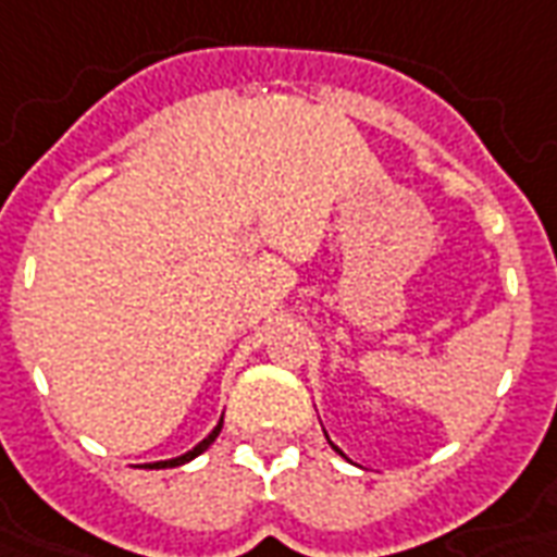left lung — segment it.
<instances>
[{
    "mask_svg": "<svg viewBox=\"0 0 557 557\" xmlns=\"http://www.w3.org/2000/svg\"><path fill=\"white\" fill-rule=\"evenodd\" d=\"M325 437H329V434H325ZM329 443H332V441H329ZM332 449H334V453H341V449H337V446H334V443H332ZM341 455H344V453H341ZM344 458H346V455H344Z\"/></svg>",
    "mask_w": 557,
    "mask_h": 557,
    "instance_id": "obj_1",
    "label": "left lung"
}]
</instances>
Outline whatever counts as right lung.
<instances>
[{
	"mask_svg": "<svg viewBox=\"0 0 557 557\" xmlns=\"http://www.w3.org/2000/svg\"><path fill=\"white\" fill-rule=\"evenodd\" d=\"M220 431H223V416H220V422L213 425L211 434H208V437H205L201 443H196V446H193L189 453L177 455V458H169V461H153V465H144V468H147V470H162V468H177V465H186V461H193L196 455L205 453V449H208V446H211V443L220 437Z\"/></svg>",
	"mask_w": 557,
	"mask_h": 557,
	"instance_id": "add662e5",
	"label": "right lung"
}]
</instances>
